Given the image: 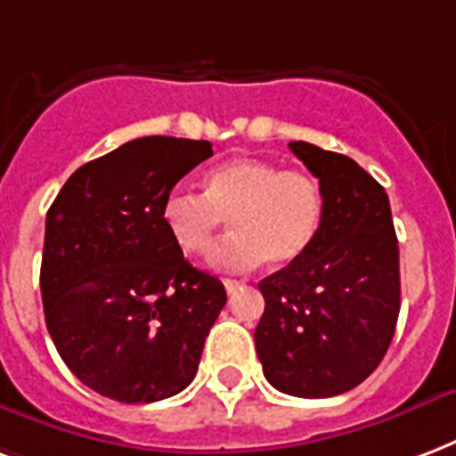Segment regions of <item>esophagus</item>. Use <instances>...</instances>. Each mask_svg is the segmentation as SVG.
<instances>
[{
    "label": "esophagus",
    "instance_id": "34e87169",
    "mask_svg": "<svg viewBox=\"0 0 456 456\" xmlns=\"http://www.w3.org/2000/svg\"><path fill=\"white\" fill-rule=\"evenodd\" d=\"M222 282H224V289H227V292H234V289H237L239 285H241V282H239V280H232V278L222 280Z\"/></svg>",
    "mask_w": 456,
    "mask_h": 456
}]
</instances>
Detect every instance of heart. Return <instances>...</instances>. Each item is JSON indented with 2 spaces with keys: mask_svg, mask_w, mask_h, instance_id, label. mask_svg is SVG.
<instances>
[{
  "mask_svg": "<svg viewBox=\"0 0 456 456\" xmlns=\"http://www.w3.org/2000/svg\"><path fill=\"white\" fill-rule=\"evenodd\" d=\"M161 227L185 256L210 251L227 217L232 234L219 241L210 263L219 271H248L268 261L275 268L299 261L322 229V183L299 168L239 157L202 176V193L168 191Z\"/></svg>",
  "mask_w": 456,
  "mask_h": 456,
  "instance_id": "b5f03b06",
  "label": "heart"
}]
</instances>
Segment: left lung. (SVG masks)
<instances>
[{"instance_id": "obj_1", "label": "left lung", "mask_w": 456, "mask_h": 456, "mask_svg": "<svg viewBox=\"0 0 456 456\" xmlns=\"http://www.w3.org/2000/svg\"><path fill=\"white\" fill-rule=\"evenodd\" d=\"M289 150L322 183L323 219L299 261L258 282L256 353L278 391L329 399L387 355L401 309L399 241L387 191L365 168L309 142Z\"/></svg>"}]
</instances>
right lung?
Here are the masks:
<instances>
[{
  "instance_id": "add662e5",
  "label": "right lung",
  "mask_w": 456,
  "mask_h": 456,
  "mask_svg": "<svg viewBox=\"0 0 456 456\" xmlns=\"http://www.w3.org/2000/svg\"><path fill=\"white\" fill-rule=\"evenodd\" d=\"M212 144L140 137L67 178L45 217L40 295L57 353L89 389L151 403L193 382L227 302L161 227V202Z\"/></svg>"
}]
</instances>
